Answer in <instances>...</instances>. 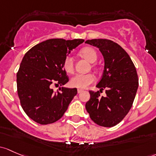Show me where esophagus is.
Masks as SVG:
<instances>
[{
	"instance_id": "obj_1",
	"label": "esophagus",
	"mask_w": 156,
	"mask_h": 156,
	"mask_svg": "<svg viewBox=\"0 0 156 156\" xmlns=\"http://www.w3.org/2000/svg\"><path fill=\"white\" fill-rule=\"evenodd\" d=\"M81 92H83V90H81V89H78V93H81Z\"/></svg>"
}]
</instances>
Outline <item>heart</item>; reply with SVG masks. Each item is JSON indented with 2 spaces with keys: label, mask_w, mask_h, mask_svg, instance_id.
<instances>
[{
  "label": "heart",
  "mask_w": 156,
  "mask_h": 156,
  "mask_svg": "<svg viewBox=\"0 0 156 156\" xmlns=\"http://www.w3.org/2000/svg\"><path fill=\"white\" fill-rule=\"evenodd\" d=\"M80 54L83 57L90 63H94L97 60V53L90 47H86L81 50ZM63 67L67 73H73L74 72V59L72 56H66L63 60ZM95 81V76L91 73L77 74L73 77L70 81L72 87L78 89H85Z\"/></svg>",
  "instance_id": "b5f03b06"
}]
</instances>
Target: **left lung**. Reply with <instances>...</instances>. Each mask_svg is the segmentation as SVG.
<instances>
[{"mask_svg": "<svg viewBox=\"0 0 156 156\" xmlns=\"http://www.w3.org/2000/svg\"><path fill=\"white\" fill-rule=\"evenodd\" d=\"M85 42L99 48L105 59L102 78L96 85L100 91H89L90 99L85 107L95 123L113 127L124 119L133 104L138 87L136 68L127 52L116 42L106 39ZM104 89L106 96H100Z\"/></svg>", "mask_w": 156, "mask_h": 156, "instance_id": "obj_1", "label": "left lung"}]
</instances>
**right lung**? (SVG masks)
<instances>
[{"mask_svg": "<svg viewBox=\"0 0 156 156\" xmlns=\"http://www.w3.org/2000/svg\"><path fill=\"white\" fill-rule=\"evenodd\" d=\"M83 39H51L31 48L23 57L17 73V92L25 114L41 125L53 123L63 116L76 88L52 89L55 85L69 81L63 67L70 51Z\"/></svg>", "mask_w": 156, "mask_h": 156, "instance_id": "1", "label": "right lung"}]
</instances>
